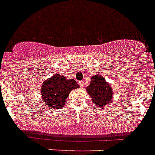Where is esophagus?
<instances>
[{
	"mask_svg": "<svg viewBox=\"0 0 155 155\" xmlns=\"http://www.w3.org/2000/svg\"><path fill=\"white\" fill-rule=\"evenodd\" d=\"M79 84H80L81 87H82V88L84 87V84L83 81H79Z\"/></svg>",
	"mask_w": 155,
	"mask_h": 155,
	"instance_id": "1",
	"label": "esophagus"
}]
</instances>
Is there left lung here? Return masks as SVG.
<instances>
[{
	"label": "left lung",
	"mask_w": 155,
	"mask_h": 155,
	"mask_svg": "<svg viewBox=\"0 0 155 155\" xmlns=\"http://www.w3.org/2000/svg\"><path fill=\"white\" fill-rule=\"evenodd\" d=\"M86 90L93 101L94 104L97 107H104L111 102L113 96L111 86L100 74L91 77L90 84Z\"/></svg>",
	"instance_id": "8db88e82"
}]
</instances>
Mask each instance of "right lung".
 I'll return each instance as SVG.
<instances>
[{
	"label": "right lung",
	"mask_w": 155,
	"mask_h": 155,
	"mask_svg": "<svg viewBox=\"0 0 155 155\" xmlns=\"http://www.w3.org/2000/svg\"><path fill=\"white\" fill-rule=\"evenodd\" d=\"M79 87V84L74 79H67L63 75L55 74L41 85L42 102L49 108H62L70 92Z\"/></svg>",
	"instance_id": "obj_1"
}]
</instances>
